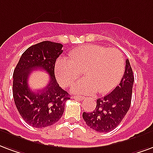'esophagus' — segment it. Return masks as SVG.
<instances>
[{
  "label": "esophagus",
  "instance_id": "esophagus-1",
  "mask_svg": "<svg viewBox=\"0 0 153 153\" xmlns=\"http://www.w3.org/2000/svg\"><path fill=\"white\" fill-rule=\"evenodd\" d=\"M72 99H74V100H85V97L76 96V95H74V96H72Z\"/></svg>",
  "mask_w": 153,
  "mask_h": 153
}]
</instances>
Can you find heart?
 <instances>
[{
  "instance_id": "1",
  "label": "heart",
  "mask_w": 153,
  "mask_h": 153,
  "mask_svg": "<svg viewBox=\"0 0 153 153\" xmlns=\"http://www.w3.org/2000/svg\"><path fill=\"white\" fill-rule=\"evenodd\" d=\"M69 59L59 58L54 65L58 81L64 87L76 81L81 71L86 77L72 85V92L101 94L111 92L121 81L125 59L121 51L99 45H85L69 53Z\"/></svg>"
}]
</instances>
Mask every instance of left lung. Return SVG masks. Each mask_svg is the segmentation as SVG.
Wrapping results in <instances>:
<instances>
[{
	"label": "left lung",
	"instance_id": "obj_1",
	"mask_svg": "<svg viewBox=\"0 0 153 153\" xmlns=\"http://www.w3.org/2000/svg\"><path fill=\"white\" fill-rule=\"evenodd\" d=\"M134 79L133 71L127 59L120 84L108 95L97 100L94 111L83 112L82 117L88 126L98 132H109L121 123L130 107Z\"/></svg>",
	"mask_w": 153,
	"mask_h": 153
}]
</instances>
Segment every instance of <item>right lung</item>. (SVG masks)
I'll list each match as a JSON object with an SVG mask.
<instances>
[{
	"mask_svg": "<svg viewBox=\"0 0 153 153\" xmlns=\"http://www.w3.org/2000/svg\"><path fill=\"white\" fill-rule=\"evenodd\" d=\"M63 45L45 41L30 46L23 52L13 74V97L20 116L36 128L52 126L64 112L68 93L58 84L54 76L56 59L63 53ZM45 70L50 76L48 85L42 90L29 87L30 72Z\"/></svg>",
	"mask_w": 153,
	"mask_h": 153,
	"instance_id": "add662e5",
	"label": "right lung"
}]
</instances>
